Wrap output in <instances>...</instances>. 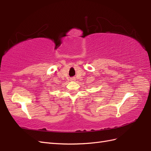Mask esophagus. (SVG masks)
Instances as JSON below:
<instances>
[{"mask_svg": "<svg viewBox=\"0 0 151 151\" xmlns=\"http://www.w3.org/2000/svg\"><path fill=\"white\" fill-rule=\"evenodd\" d=\"M70 81H75V77H73V78H70Z\"/></svg>", "mask_w": 151, "mask_h": 151, "instance_id": "esophagus-1", "label": "esophagus"}]
</instances>
